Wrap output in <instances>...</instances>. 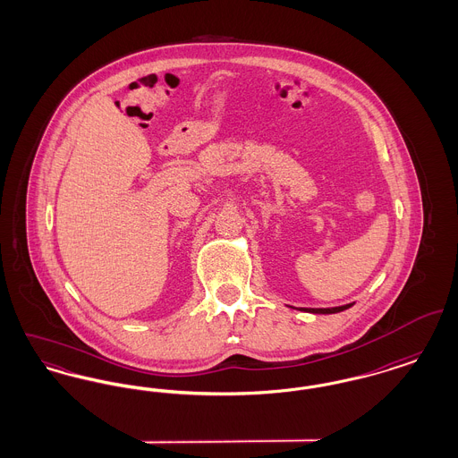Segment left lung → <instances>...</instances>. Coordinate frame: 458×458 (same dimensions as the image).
Returning <instances> with one entry per match:
<instances>
[{
	"label": "left lung",
	"mask_w": 458,
	"mask_h": 458,
	"mask_svg": "<svg viewBox=\"0 0 458 458\" xmlns=\"http://www.w3.org/2000/svg\"><path fill=\"white\" fill-rule=\"evenodd\" d=\"M353 304L340 305V307H327V309H307V307H301V310L304 312H312V314H335V312H342L345 309H349Z\"/></svg>",
	"instance_id": "left-lung-1"
}]
</instances>
